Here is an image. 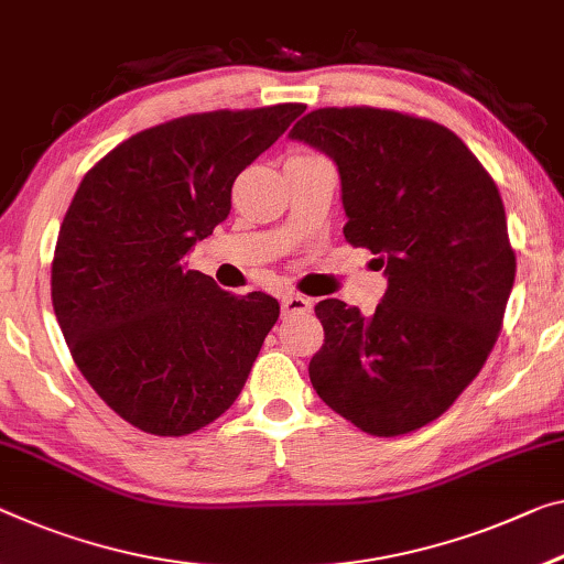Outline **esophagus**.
Segmentation results:
<instances>
[{"instance_id": "34e87169", "label": "esophagus", "mask_w": 564, "mask_h": 564, "mask_svg": "<svg viewBox=\"0 0 564 564\" xmlns=\"http://www.w3.org/2000/svg\"><path fill=\"white\" fill-rule=\"evenodd\" d=\"M312 310V302L307 297H302V294H288V297L282 300V315H307Z\"/></svg>"}]
</instances>
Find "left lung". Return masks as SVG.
<instances>
[{
  "instance_id": "left-lung-1",
  "label": "left lung",
  "mask_w": 564,
  "mask_h": 564,
  "mask_svg": "<svg viewBox=\"0 0 564 564\" xmlns=\"http://www.w3.org/2000/svg\"><path fill=\"white\" fill-rule=\"evenodd\" d=\"M290 138L333 159L345 239L388 276L370 317L317 302L312 388L370 436L426 426L479 376L501 330L517 259L499 188L456 133L395 110L319 108Z\"/></svg>"
}]
</instances>
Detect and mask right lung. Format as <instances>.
I'll return each instance as SVG.
<instances>
[{"instance_id":"add662e5","label":"right lung","mask_w":564,"mask_h":564,"mask_svg":"<svg viewBox=\"0 0 564 564\" xmlns=\"http://www.w3.org/2000/svg\"><path fill=\"white\" fill-rule=\"evenodd\" d=\"M305 112L214 110L141 131L85 173L57 234L52 307L93 391L155 436H186L237 401L280 302L186 267L231 212L234 178Z\"/></svg>"}]
</instances>
